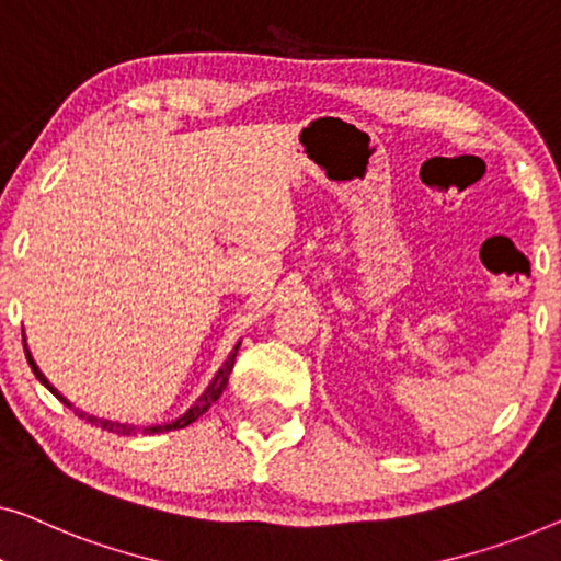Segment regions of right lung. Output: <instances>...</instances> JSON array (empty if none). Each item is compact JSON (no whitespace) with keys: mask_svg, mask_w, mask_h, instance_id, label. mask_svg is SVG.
Masks as SVG:
<instances>
[{"mask_svg":"<svg viewBox=\"0 0 561 561\" xmlns=\"http://www.w3.org/2000/svg\"><path fill=\"white\" fill-rule=\"evenodd\" d=\"M239 345H241V341L233 345V351L228 353V358L224 360V366H220L218 370H216V376L210 378V383H208V389H205L198 399L193 401L191 404V409H187L185 414H180L178 420H172V422H162V424H129V422H116V420H104V416H93V414H89V412H81V409H76L73 404H70V401L62 397V393L55 389V386L47 381L45 378V374L41 368H37V363H35V358H33V353H30V348H27V343H25V353H27V363H30V368H33V374L37 376V381H41L47 391L53 393L55 399H60L62 404H66L68 409H73V412L81 416V420H85V422H91V424H96V427H101V430H108V432H116V435H124V437H131V435H160V432H172V430H183V427H187V424H193L195 420H198V416H203L205 412H208V409L216 404V401L220 399V393H224V389H226V383H228V376H231V370H233V363H236V353H239Z\"/></svg>","mask_w":561,"mask_h":561,"instance_id":"1","label":"right lung"}]
</instances>
